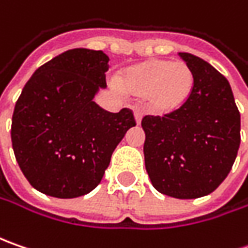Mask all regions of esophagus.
<instances>
[{
	"label": "esophagus",
	"mask_w": 248,
	"mask_h": 248,
	"mask_svg": "<svg viewBox=\"0 0 248 248\" xmlns=\"http://www.w3.org/2000/svg\"><path fill=\"white\" fill-rule=\"evenodd\" d=\"M134 116H135V121L137 124H140V120H142V113L139 109H134Z\"/></svg>",
	"instance_id": "34e87169"
}]
</instances>
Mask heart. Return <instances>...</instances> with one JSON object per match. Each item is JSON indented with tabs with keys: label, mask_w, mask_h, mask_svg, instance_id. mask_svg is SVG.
<instances>
[{
	"label": "heart",
	"mask_w": 248,
	"mask_h": 248,
	"mask_svg": "<svg viewBox=\"0 0 248 248\" xmlns=\"http://www.w3.org/2000/svg\"><path fill=\"white\" fill-rule=\"evenodd\" d=\"M193 72L185 62L153 59L128 69L120 77L121 88L148 98L149 108L156 113L179 109L193 88Z\"/></svg>",
	"instance_id": "obj_1"
}]
</instances>
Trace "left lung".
Listing matches in <instances>:
<instances>
[{"mask_svg": "<svg viewBox=\"0 0 248 248\" xmlns=\"http://www.w3.org/2000/svg\"><path fill=\"white\" fill-rule=\"evenodd\" d=\"M179 56L193 72L185 103L164 116H145V167L152 185L175 199L214 192L240 146V113L228 80L192 53Z\"/></svg>", "mask_w": 248, "mask_h": 248, "instance_id": "obj_1", "label": "left lung"}]
</instances>
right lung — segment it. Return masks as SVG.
Here are the masks:
<instances>
[{"mask_svg": "<svg viewBox=\"0 0 248 248\" xmlns=\"http://www.w3.org/2000/svg\"><path fill=\"white\" fill-rule=\"evenodd\" d=\"M108 63L102 51H66L34 72L15 105V157L44 195L73 199L90 193L120 140L137 125L132 110L110 113L93 102L106 87Z\"/></svg>", "mask_w": 248, "mask_h": 248, "instance_id": "add662e5", "label": "right lung"}]
</instances>
